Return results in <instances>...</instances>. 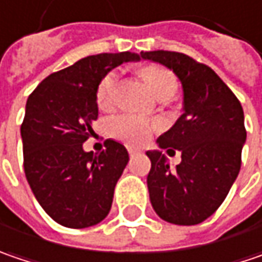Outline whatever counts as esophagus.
<instances>
[{"instance_id": "1", "label": "esophagus", "mask_w": 262, "mask_h": 262, "mask_svg": "<svg viewBox=\"0 0 262 262\" xmlns=\"http://www.w3.org/2000/svg\"><path fill=\"white\" fill-rule=\"evenodd\" d=\"M136 154H139V151H138V149H133V148H129V156H130V157H135Z\"/></svg>"}]
</instances>
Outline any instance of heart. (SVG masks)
Instances as JSON below:
<instances>
[{
    "instance_id": "1",
    "label": "heart",
    "mask_w": 262,
    "mask_h": 262,
    "mask_svg": "<svg viewBox=\"0 0 262 262\" xmlns=\"http://www.w3.org/2000/svg\"><path fill=\"white\" fill-rule=\"evenodd\" d=\"M139 75L144 78L146 84L152 90V93L162 100L170 99L178 89V81L172 71L164 68L162 65H145L139 68ZM117 75L114 72L106 74L100 80L98 90H96V102L100 110H111L116 103ZM159 129V123L154 120H148L144 117L132 116V114H121L113 117L108 121L110 133L129 144V145H142L152 136V133Z\"/></svg>"
}]
</instances>
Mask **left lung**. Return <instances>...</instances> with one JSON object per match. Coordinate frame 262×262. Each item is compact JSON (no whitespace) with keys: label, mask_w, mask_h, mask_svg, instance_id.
Listing matches in <instances>:
<instances>
[{"label":"left lung","mask_w":262,"mask_h":262,"mask_svg":"<svg viewBox=\"0 0 262 262\" xmlns=\"http://www.w3.org/2000/svg\"><path fill=\"white\" fill-rule=\"evenodd\" d=\"M141 57L173 71L184 90V114L157 139L162 149H179L181 163L170 170L162 151H146L151 205L167 223H203L238 175L246 141L243 108L215 71L187 54L156 50Z\"/></svg>","instance_id":"1"}]
</instances>
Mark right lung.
<instances>
[{"mask_svg":"<svg viewBox=\"0 0 262 262\" xmlns=\"http://www.w3.org/2000/svg\"><path fill=\"white\" fill-rule=\"evenodd\" d=\"M129 60H139V54L87 56L50 74L26 100L20 127L25 175L41 208L63 227H92L110 213L129 152L113 139L99 154L85 152L83 144L98 118L100 80Z\"/></svg>","mask_w":262,"mask_h":262,"instance_id":"1","label":"right lung"}]
</instances>
